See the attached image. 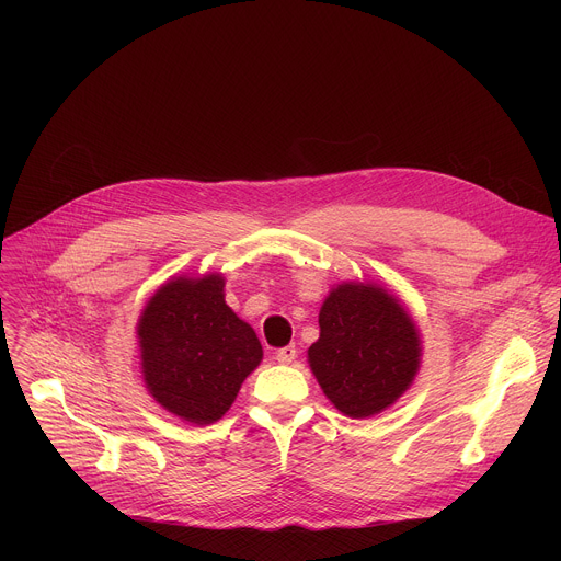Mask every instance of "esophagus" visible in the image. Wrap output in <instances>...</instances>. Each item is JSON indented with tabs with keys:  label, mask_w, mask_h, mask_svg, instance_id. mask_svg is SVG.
<instances>
[{
	"label": "esophagus",
	"mask_w": 561,
	"mask_h": 561,
	"mask_svg": "<svg viewBox=\"0 0 561 561\" xmlns=\"http://www.w3.org/2000/svg\"><path fill=\"white\" fill-rule=\"evenodd\" d=\"M275 357H277V362L279 364H290L295 357H297V348L290 344V346H284V348H279L277 353H275Z\"/></svg>",
	"instance_id": "esophagus-1"
}]
</instances>
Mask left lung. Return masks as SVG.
<instances>
[{"label": "left lung", "instance_id": "8db88e82", "mask_svg": "<svg viewBox=\"0 0 561 561\" xmlns=\"http://www.w3.org/2000/svg\"><path fill=\"white\" fill-rule=\"evenodd\" d=\"M308 366L329 402L366 420L390 409L415 381L422 335L397 295L375 282H342L319 308Z\"/></svg>", "mask_w": 561, "mask_h": 561}]
</instances>
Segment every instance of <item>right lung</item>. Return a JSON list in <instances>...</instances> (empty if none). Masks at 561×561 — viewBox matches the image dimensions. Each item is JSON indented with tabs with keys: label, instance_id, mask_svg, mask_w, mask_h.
Masks as SVG:
<instances>
[{
	"label": "right lung",
	"instance_id": "right-lung-1",
	"mask_svg": "<svg viewBox=\"0 0 561 561\" xmlns=\"http://www.w3.org/2000/svg\"><path fill=\"white\" fill-rule=\"evenodd\" d=\"M221 273L180 275L159 286L137 319L141 377L171 415L208 426L232 407L264 351L224 299Z\"/></svg>",
	"mask_w": 561,
	"mask_h": 561
}]
</instances>
